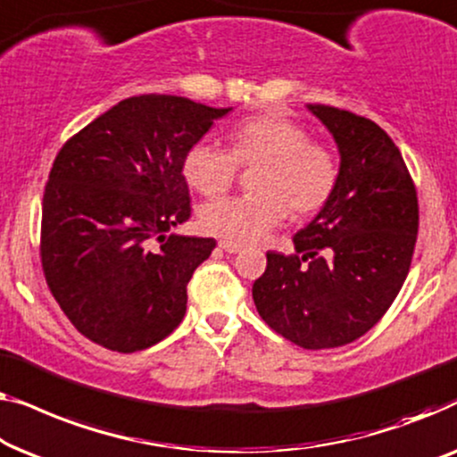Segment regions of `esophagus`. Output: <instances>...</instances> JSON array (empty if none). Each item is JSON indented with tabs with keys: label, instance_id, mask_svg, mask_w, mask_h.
Instances as JSON below:
<instances>
[{
	"label": "esophagus",
	"instance_id": "esophagus-1",
	"mask_svg": "<svg viewBox=\"0 0 457 457\" xmlns=\"http://www.w3.org/2000/svg\"><path fill=\"white\" fill-rule=\"evenodd\" d=\"M220 248L226 250L228 254H236L242 250V244H236V242H229V240H220Z\"/></svg>",
	"mask_w": 457,
	"mask_h": 457
}]
</instances>
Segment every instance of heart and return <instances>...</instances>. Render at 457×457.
I'll list each match as a JSON object with an SVG mask.
<instances>
[{
	"mask_svg": "<svg viewBox=\"0 0 457 457\" xmlns=\"http://www.w3.org/2000/svg\"><path fill=\"white\" fill-rule=\"evenodd\" d=\"M229 149L201 140L186 153L184 178L201 195L228 190L240 165L256 167L254 190L248 196H226L204 203L201 226L229 242H256L287 215L323 209L337 186L339 167L333 151L311 140L298 121L278 113L246 118L229 130Z\"/></svg>",
	"mask_w": 457,
	"mask_h": 457,
	"instance_id": "b5f03b06",
	"label": "heart"
}]
</instances>
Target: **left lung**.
Segmentation results:
<instances>
[{"mask_svg": "<svg viewBox=\"0 0 457 457\" xmlns=\"http://www.w3.org/2000/svg\"><path fill=\"white\" fill-rule=\"evenodd\" d=\"M306 107L337 145V186L294 236L295 254L267 253L253 298L273 331L323 350L364 336L400 294L419 234V198L381 126L345 109Z\"/></svg>", "mask_w": 457, "mask_h": 457, "instance_id": "8db88e82", "label": "left lung"}]
</instances>
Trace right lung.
I'll return each instance as SVG.
<instances>
[{
  "label": "right lung",
  "mask_w": 457,
  "mask_h": 457,
  "mask_svg": "<svg viewBox=\"0 0 457 457\" xmlns=\"http://www.w3.org/2000/svg\"><path fill=\"white\" fill-rule=\"evenodd\" d=\"M228 112L176 95H138L57 153L43 195V273L91 342L130 354L182 323L186 286L215 240L167 231L190 217L186 153Z\"/></svg>",
  "instance_id": "add662e5"
}]
</instances>
